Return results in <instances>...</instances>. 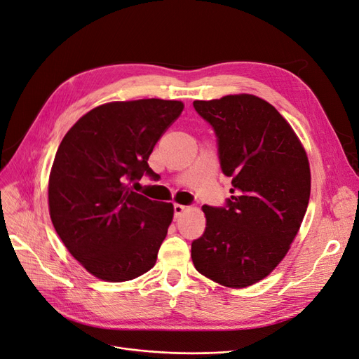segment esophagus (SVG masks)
I'll return each instance as SVG.
<instances>
[{"label": "esophagus", "instance_id": "1", "mask_svg": "<svg viewBox=\"0 0 359 359\" xmlns=\"http://www.w3.org/2000/svg\"><path fill=\"white\" fill-rule=\"evenodd\" d=\"M186 210H187V208H186V206H184V205H180V203L173 205V214H175V217H180Z\"/></svg>", "mask_w": 359, "mask_h": 359}]
</instances>
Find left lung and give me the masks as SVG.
Masks as SVG:
<instances>
[{
	"label": "left lung",
	"mask_w": 359,
	"mask_h": 359,
	"mask_svg": "<svg viewBox=\"0 0 359 359\" xmlns=\"http://www.w3.org/2000/svg\"><path fill=\"white\" fill-rule=\"evenodd\" d=\"M217 137L222 172L232 178L223 206L203 205L205 232L193 265L227 287L265 278L297 236L310 199V166L297 135L273 104L252 94L196 100Z\"/></svg>",
	"instance_id": "left-lung-1"
}]
</instances>
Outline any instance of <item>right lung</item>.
Returning <instances> with one entry per match:
<instances>
[{
	"mask_svg": "<svg viewBox=\"0 0 359 359\" xmlns=\"http://www.w3.org/2000/svg\"><path fill=\"white\" fill-rule=\"evenodd\" d=\"M184 104L144 99L102 104L64 136L49 177V212L72 256L106 281H127L156 265L173 205L128 187L156 178L148 158Z\"/></svg>",
	"mask_w": 359,
	"mask_h": 359,
	"instance_id": "1",
	"label": "right lung"
}]
</instances>
